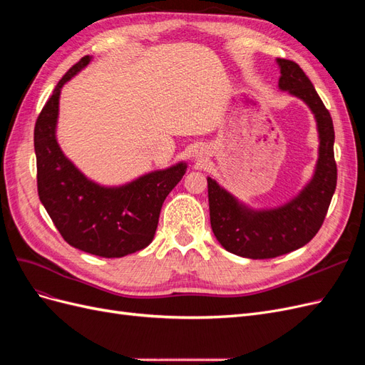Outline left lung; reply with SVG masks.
<instances>
[{
	"mask_svg": "<svg viewBox=\"0 0 365 365\" xmlns=\"http://www.w3.org/2000/svg\"><path fill=\"white\" fill-rule=\"evenodd\" d=\"M279 88L311 109L318 130V160L311 178L297 196L275 208L256 210L240 202L208 176L212 230L227 251L247 259H272L304 247L322 228L336 189L332 117L300 65L277 59Z\"/></svg>",
	"mask_w": 365,
	"mask_h": 365,
	"instance_id": "left-lung-1",
	"label": "left lung"
}]
</instances>
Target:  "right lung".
I'll return each mask as SVG.
<instances>
[{
  "mask_svg": "<svg viewBox=\"0 0 365 365\" xmlns=\"http://www.w3.org/2000/svg\"><path fill=\"white\" fill-rule=\"evenodd\" d=\"M85 56L67 71L36 120L38 195L65 242L98 257H123L146 248L155 236L165 197L181 181L187 164L176 163L123 185L91 181L65 157L58 138L62 86L91 62Z\"/></svg>",
  "mask_w": 365,
  "mask_h": 365,
  "instance_id": "1",
  "label": "right lung"
}]
</instances>
